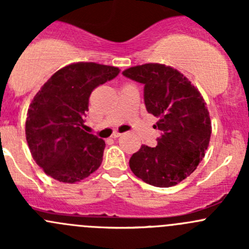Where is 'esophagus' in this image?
<instances>
[{
  "mask_svg": "<svg viewBox=\"0 0 249 249\" xmlns=\"http://www.w3.org/2000/svg\"><path fill=\"white\" fill-rule=\"evenodd\" d=\"M122 135H123V134H120V132H118V131H114V132H113L112 137H113V139H118V137H119V136H122Z\"/></svg>",
  "mask_w": 249,
  "mask_h": 249,
  "instance_id": "34e87169",
  "label": "esophagus"
}]
</instances>
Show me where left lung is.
Returning a JSON list of instances; mask_svg holds the SVG:
<instances>
[{
  "mask_svg": "<svg viewBox=\"0 0 249 249\" xmlns=\"http://www.w3.org/2000/svg\"><path fill=\"white\" fill-rule=\"evenodd\" d=\"M144 85L148 113L158 118L161 131L155 147L143 144L130 158V169L150 185L169 188L196 170L211 137V120L199 90L171 66L144 64L123 72Z\"/></svg>",
  "mask_w": 249,
  "mask_h": 249,
  "instance_id": "obj_1",
  "label": "left lung"
}]
</instances>
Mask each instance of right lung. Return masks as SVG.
<instances>
[{
  "instance_id": "1",
  "label": "right lung",
  "mask_w": 249,
  "mask_h": 249,
  "mask_svg": "<svg viewBox=\"0 0 249 249\" xmlns=\"http://www.w3.org/2000/svg\"><path fill=\"white\" fill-rule=\"evenodd\" d=\"M118 67L77 62L55 72L27 110L25 134L32 158L48 176L76 183L102 162L104 140L83 130L95 88L119 74Z\"/></svg>"
}]
</instances>
